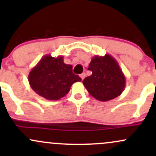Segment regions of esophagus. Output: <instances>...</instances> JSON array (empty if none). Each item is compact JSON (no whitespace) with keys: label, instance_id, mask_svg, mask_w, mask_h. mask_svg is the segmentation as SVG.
Here are the masks:
<instances>
[{"label":"esophagus","instance_id":"1","mask_svg":"<svg viewBox=\"0 0 156 156\" xmlns=\"http://www.w3.org/2000/svg\"><path fill=\"white\" fill-rule=\"evenodd\" d=\"M85 76H86V74H85V73H82V74H80V78H81L82 80H83V78H85Z\"/></svg>","mask_w":156,"mask_h":156}]
</instances>
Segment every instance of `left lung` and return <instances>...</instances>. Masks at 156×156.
<instances>
[{
	"label": "left lung",
	"instance_id": "left-lung-1",
	"mask_svg": "<svg viewBox=\"0 0 156 156\" xmlns=\"http://www.w3.org/2000/svg\"><path fill=\"white\" fill-rule=\"evenodd\" d=\"M90 76L83 80L88 92L98 101L105 102L114 99L125 88V77L117 60L109 54L95 55L89 65Z\"/></svg>",
	"mask_w": 156,
	"mask_h": 156
}]
</instances>
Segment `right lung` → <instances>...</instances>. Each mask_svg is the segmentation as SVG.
<instances>
[{
    "label": "right lung",
    "mask_w": 156,
    "mask_h": 156,
    "mask_svg": "<svg viewBox=\"0 0 156 156\" xmlns=\"http://www.w3.org/2000/svg\"><path fill=\"white\" fill-rule=\"evenodd\" d=\"M63 56L45 55L41 58L28 75L31 89L39 96L49 101H58L67 94L71 86L81 81L79 76L73 73V66L64 62Z\"/></svg>",
    "instance_id": "right-lung-1"
}]
</instances>
